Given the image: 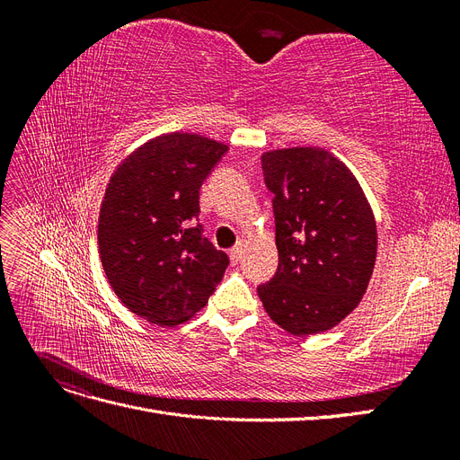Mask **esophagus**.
<instances>
[{
    "label": "esophagus",
    "mask_w": 460,
    "mask_h": 460,
    "mask_svg": "<svg viewBox=\"0 0 460 460\" xmlns=\"http://www.w3.org/2000/svg\"><path fill=\"white\" fill-rule=\"evenodd\" d=\"M228 255H230V261H232L234 264H238V262L242 261V255H243V249H242V245H235V247H232Z\"/></svg>",
    "instance_id": "obj_1"
}]
</instances>
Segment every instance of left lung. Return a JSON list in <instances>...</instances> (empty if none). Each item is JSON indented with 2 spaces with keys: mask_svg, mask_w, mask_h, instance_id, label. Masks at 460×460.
<instances>
[{
  "mask_svg": "<svg viewBox=\"0 0 460 460\" xmlns=\"http://www.w3.org/2000/svg\"><path fill=\"white\" fill-rule=\"evenodd\" d=\"M274 193L278 270L257 288L264 311L291 336L340 324L367 294L378 232L363 188L323 147L264 151Z\"/></svg>",
  "mask_w": 460,
  "mask_h": 460,
  "instance_id": "left-lung-1",
  "label": "left lung"
}]
</instances>
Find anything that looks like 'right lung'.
Segmentation results:
<instances>
[{"mask_svg": "<svg viewBox=\"0 0 460 460\" xmlns=\"http://www.w3.org/2000/svg\"><path fill=\"white\" fill-rule=\"evenodd\" d=\"M226 144L171 132L136 147L111 174L97 245L107 280L134 314L178 326L201 311L228 255L203 238L199 188Z\"/></svg>", "mask_w": 460, "mask_h": 460, "instance_id": "add662e5", "label": "right lung"}]
</instances>
